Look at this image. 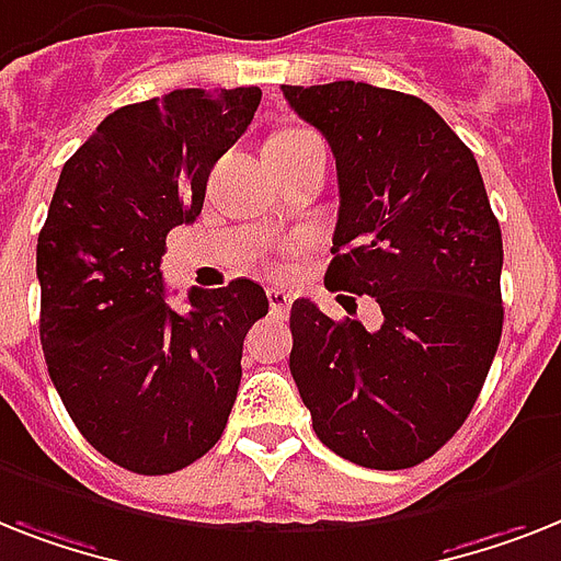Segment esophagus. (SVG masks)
Returning <instances> with one entry per match:
<instances>
[{
	"label": "esophagus",
	"instance_id": "esophagus-1",
	"mask_svg": "<svg viewBox=\"0 0 561 561\" xmlns=\"http://www.w3.org/2000/svg\"><path fill=\"white\" fill-rule=\"evenodd\" d=\"M266 298H270V307H272V312H275V314H286V312H289V307H291V295H289V291L270 289V291H266Z\"/></svg>",
	"mask_w": 561,
	"mask_h": 561
}]
</instances>
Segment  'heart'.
<instances>
[{"instance_id":"heart-1","label":"heart","mask_w":561,"mask_h":561,"mask_svg":"<svg viewBox=\"0 0 561 561\" xmlns=\"http://www.w3.org/2000/svg\"><path fill=\"white\" fill-rule=\"evenodd\" d=\"M304 134H307V131H295V128H289V131L275 134V137H272V140H298V137H304Z\"/></svg>"}]
</instances>
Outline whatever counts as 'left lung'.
Segmentation results:
<instances>
[{
	"label": "left lung",
	"mask_w": 561,
	"mask_h": 561,
	"mask_svg": "<svg viewBox=\"0 0 561 561\" xmlns=\"http://www.w3.org/2000/svg\"><path fill=\"white\" fill-rule=\"evenodd\" d=\"M327 137L337 208L327 289L383 323L289 314V369L314 436L373 470L421 465L473 410L502 337V229L473 151L424 100L367 82L280 85Z\"/></svg>",
	"instance_id": "obj_1"
}]
</instances>
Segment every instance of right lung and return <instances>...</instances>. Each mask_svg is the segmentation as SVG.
Listing matches in <instances>:
<instances>
[{
  "label": "right lung",
  "mask_w": 561,
  "mask_h": 561,
  "mask_svg": "<svg viewBox=\"0 0 561 561\" xmlns=\"http://www.w3.org/2000/svg\"><path fill=\"white\" fill-rule=\"evenodd\" d=\"M261 88H180L123 105L62 165L36 243L39 337L50 381L85 442L165 476L224 436L243 337L270 312L238 277L165 300V234L201 215L208 174L240 140Z\"/></svg>",
  "instance_id": "obj_1"
}]
</instances>
